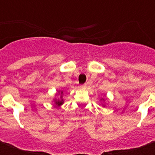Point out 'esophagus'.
Segmentation results:
<instances>
[{"instance_id":"1","label":"esophagus","mask_w":155,"mask_h":155,"mask_svg":"<svg viewBox=\"0 0 155 155\" xmlns=\"http://www.w3.org/2000/svg\"><path fill=\"white\" fill-rule=\"evenodd\" d=\"M87 84H83V85H81V87H82V88H84V89H85V88H87Z\"/></svg>"}]
</instances>
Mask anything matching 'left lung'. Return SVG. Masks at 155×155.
I'll return each instance as SVG.
<instances>
[{"label": "left lung", "mask_w": 155, "mask_h": 155, "mask_svg": "<svg viewBox=\"0 0 155 155\" xmlns=\"http://www.w3.org/2000/svg\"><path fill=\"white\" fill-rule=\"evenodd\" d=\"M101 101H104V98H102V99H101ZM103 106H105V105H104V104Z\"/></svg>", "instance_id": "obj_1"}]
</instances>
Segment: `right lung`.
Here are the masks:
<instances>
[{"label":"right lung","mask_w":155,"mask_h":155,"mask_svg":"<svg viewBox=\"0 0 155 155\" xmlns=\"http://www.w3.org/2000/svg\"><path fill=\"white\" fill-rule=\"evenodd\" d=\"M55 96H58L57 98H54L53 102L54 103V104L57 106H61L64 103V101L63 99V91L62 90H59L57 92V93L55 94Z\"/></svg>","instance_id":"obj_1"}]
</instances>
